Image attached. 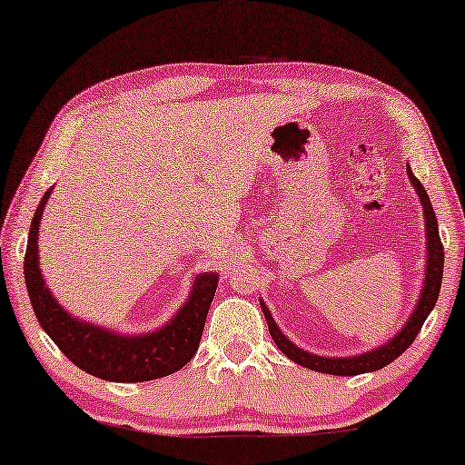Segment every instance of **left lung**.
I'll return each mask as SVG.
<instances>
[{"instance_id": "1", "label": "left lung", "mask_w": 465, "mask_h": 465, "mask_svg": "<svg viewBox=\"0 0 465 465\" xmlns=\"http://www.w3.org/2000/svg\"><path fill=\"white\" fill-rule=\"evenodd\" d=\"M409 179L413 183L417 195H420L421 206H423V217H426V232H428V265H426V280H423L421 297L417 301V307L411 313L409 322L402 326V331L396 332V337H391L388 343H383L381 348H375L366 354L351 356V358H324L310 354V351L299 350L295 343H291V339L282 335V331L278 329V324L273 322L270 310H267L263 301H261V310L265 313L267 326H270L273 343L278 345L280 351L291 358L292 362H297L305 369L318 371V372H329V375H341V377H351V375H362V372H372L388 366L391 361H396L398 356L402 354L404 350L409 348L411 343L415 341V337L420 335L423 322H426L428 313L434 310L438 292H440V282H442V263H444V248L440 242V235H438V223L434 208H431V202L426 193V187L421 185L420 179H415L413 170L411 166L407 168Z\"/></svg>"}]
</instances>
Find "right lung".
I'll return each instance as SVG.
<instances>
[{
	"label": "right lung",
	"mask_w": 465,
	"mask_h": 465,
	"mask_svg": "<svg viewBox=\"0 0 465 465\" xmlns=\"http://www.w3.org/2000/svg\"><path fill=\"white\" fill-rule=\"evenodd\" d=\"M50 198V189L44 193L31 221L27 252H25V282L34 305L37 322L48 332L58 350L75 366L104 381H152L173 375L192 361L198 351L204 331L208 307L217 291V273H202L195 278L192 295L174 318L158 331L147 335H120L101 326L86 324L64 312L45 286L39 272L37 232L44 206Z\"/></svg>",
	"instance_id": "obj_1"
}]
</instances>
